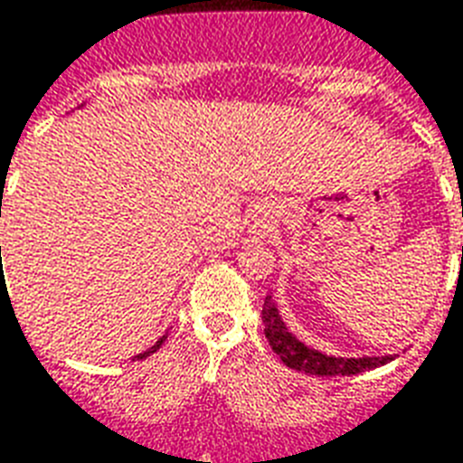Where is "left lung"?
Masks as SVG:
<instances>
[{
    "instance_id": "obj_1",
    "label": "left lung",
    "mask_w": 463,
    "mask_h": 463,
    "mask_svg": "<svg viewBox=\"0 0 463 463\" xmlns=\"http://www.w3.org/2000/svg\"><path fill=\"white\" fill-rule=\"evenodd\" d=\"M261 322H264V334H267L269 345L274 348L279 358L296 373L317 374V377H338V374H358L365 370L389 363V355L384 358H331L324 353L307 348L303 341H298L286 326H283L281 317L271 305V300H264L261 307Z\"/></svg>"
}]
</instances>
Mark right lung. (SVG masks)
I'll return each instance as SVG.
<instances>
[{"label": "right lung", "mask_w": 463, "mask_h": 463, "mask_svg": "<svg viewBox=\"0 0 463 463\" xmlns=\"http://www.w3.org/2000/svg\"><path fill=\"white\" fill-rule=\"evenodd\" d=\"M0 250H2V247H0ZM163 341H165V338H160V341H158V344H156V345H154V348H148V351H146V353H141V355H137V360H141V358H146V355H151V353H156V351H158V345H163Z\"/></svg>", "instance_id": "1"}]
</instances>
